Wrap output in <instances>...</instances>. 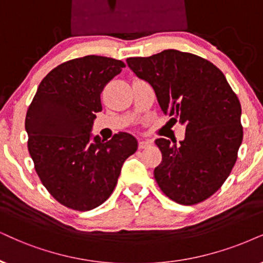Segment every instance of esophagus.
Segmentation results:
<instances>
[{"label":"esophagus","instance_id":"1","mask_svg":"<svg viewBox=\"0 0 263 263\" xmlns=\"http://www.w3.org/2000/svg\"><path fill=\"white\" fill-rule=\"evenodd\" d=\"M151 144H152V141H149V139H139V141H138V148L139 149L147 148Z\"/></svg>","mask_w":263,"mask_h":263}]
</instances>
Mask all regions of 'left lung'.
<instances>
[{
  "label": "left lung",
  "instance_id": "obj_1",
  "mask_svg": "<svg viewBox=\"0 0 263 263\" xmlns=\"http://www.w3.org/2000/svg\"><path fill=\"white\" fill-rule=\"evenodd\" d=\"M138 78L154 88L165 115L185 125L181 144L158 138L162 160L156 183L171 200L195 205L222 187L237 161L242 141L240 102L227 79L208 59L165 49L126 59Z\"/></svg>",
  "mask_w": 263,
  "mask_h": 263
}]
</instances>
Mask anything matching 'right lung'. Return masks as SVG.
Masks as SVG:
<instances>
[{
	"label": "right lung",
	"instance_id": "right-lung-1",
	"mask_svg": "<svg viewBox=\"0 0 263 263\" xmlns=\"http://www.w3.org/2000/svg\"><path fill=\"white\" fill-rule=\"evenodd\" d=\"M125 63L86 55L64 62L40 82L25 118L28 149L35 171L49 194L65 208L88 211L114 191L122 164L137 151L131 135L110 141L91 131L102 110L101 93Z\"/></svg>",
	"mask_w": 263,
	"mask_h": 263
}]
</instances>
